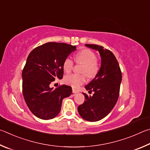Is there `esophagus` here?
Masks as SVG:
<instances>
[{
    "label": "esophagus",
    "mask_w": 150,
    "mask_h": 150,
    "mask_svg": "<svg viewBox=\"0 0 150 150\" xmlns=\"http://www.w3.org/2000/svg\"><path fill=\"white\" fill-rule=\"evenodd\" d=\"M79 92V90H76V89H75V88H72V93H78Z\"/></svg>",
    "instance_id": "1"
}]
</instances>
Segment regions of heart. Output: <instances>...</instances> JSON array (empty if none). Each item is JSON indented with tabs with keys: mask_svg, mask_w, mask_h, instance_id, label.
<instances>
[{
	"mask_svg": "<svg viewBox=\"0 0 150 150\" xmlns=\"http://www.w3.org/2000/svg\"><path fill=\"white\" fill-rule=\"evenodd\" d=\"M74 59L76 63L83 64L81 72L86 73L89 78L95 77L98 73L99 65L97 60V55L91 50L88 49L82 50L76 54ZM62 67L65 72H70L74 67L73 60L70 58H67L63 61ZM86 75L85 74H72L68 75L64 78V82L73 88H78L86 82Z\"/></svg>",
	"mask_w": 150,
	"mask_h": 150,
	"instance_id": "obj_1",
	"label": "heart"
}]
</instances>
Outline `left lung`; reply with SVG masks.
<instances>
[{
    "instance_id": "obj_1",
    "label": "left lung",
    "mask_w": 150,
    "mask_h": 150,
    "mask_svg": "<svg viewBox=\"0 0 150 150\" xmlns=\"http://www.w3.org/2000/svg\"><path fill=\"white\" fill-rule=\"evenodd\" d=\"M86 46L99 51L101 64L96 76L85 86L89 93H94L92 96L83 93L86 101L78 106V111L83 119L96 122L105 117L117 103L122 74L116 57L110 50L98 45L86 44Z\"/></svg>"
}]
</instances>
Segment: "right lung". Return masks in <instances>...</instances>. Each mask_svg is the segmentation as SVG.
Wrapping results in <instances>:
<instances>
[{"mask_svg": "<svg viewBox=\"0 0 150 150\" xmlns=\"http://www.w3.org/2000/svg\"><path fill=\"white\" fill-rule=\"evenodd\" d=\"M76 47L49 42L37 47L28 55L22 71V92L31 112L41 119L54 118L61 109L62 99L72 93L70 86L51 88L55 79L63 77V61Z\"/></svg>", "mask_w": 150, "mask_h": 150, "instance_id": "1", "label": "right lung"}]
</instances>
